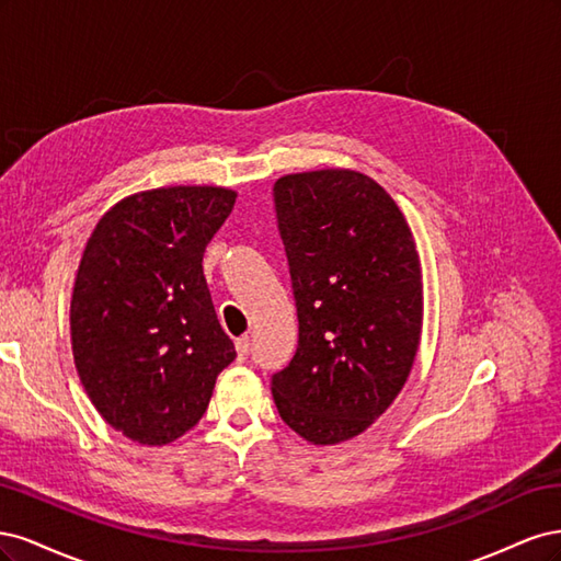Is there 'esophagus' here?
<instances>
[{
	"label": "esophagus",
	"mask_w": 561,
	"mask_h": 561,
	"mask_svg": "<svg viewBox=\"0 0 561 561\" xmlns=\"http://www.w3.org/2000/svg\"><path fill=\"white\" fill-rule=\"evenodd\" d=\"M236 353H239L241 360L248 358V353H250V336L248 334L241 336V339H236Z\"/></svg>",
	"instance_id": "esophagus-1"
}]
</instances>
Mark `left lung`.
Listing matches in <instances>:
<instances>
[{"label": "left lung", "instance_id": "obj_1", "mask_svg": "<svg viewBox=\"0 0 561 561\" xmlns=\"http://www.w3.org/2000/svg\"><path fill=\"white\" fill-rule=\"evenodd\" d=\"M274 201L299 344L271 393L297 435L339 445L367 431L412 371L423 325L416 243L383 186L348 168L283 175Z\"/></svg>", "mask_w": 561, "mask_h": 561}]
</instances>
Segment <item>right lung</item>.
Wrapping results in <instances>:
<instances>
[{
	"label": "right lung",
	"instance_id": "right-lung-1",
	"mask_svg": "<svg viewBox=\"0 0 561 561\" xmlns=\"http://www.w3.org/2000/svg\"><path fill=\"white\" fill-rule=\"evenodd\" d=\"M225 186H159L100 217L70 304L79 379L110 426L147 447L175 443L206 414L233 358L203 252L233 210Z\"/></svg>",
	"mask_w": 561,
	"mask_h": 561
}]
</instances>
